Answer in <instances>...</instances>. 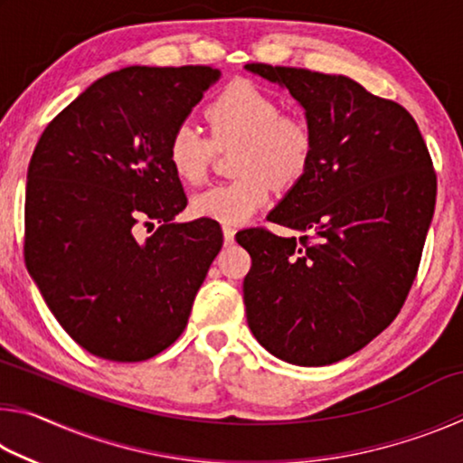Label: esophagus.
I'll return each instance as SVG.
<instances>
[{
    "label": "esophagus",
    "mask_w": 463,
    "mask_h": 463,
    "mask_svg": "<svg viewBox=\"0 0 463 463\" xmlns=\"http://www.w3.org/2000/svg\"><path fill=\"white\" fill-rule=\"evenodd\" d=\"M234 232H237V231H234L232 226H229V224H224V226H222V234H224V245H232V242H234Z\"/></svg>",
    "instance_id": "34e87169"
}]
</instances>
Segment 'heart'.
Returning <instances> with one entry per match:
<instances>
[{
  "label": "heart",
  "instance_id": "heart-1",
  "mask_svg": "<svg viewBox=\"0 0 463 463\" xmlns=\"http://www.w3.org/2000/svg\"><path fill=\"white\" fill-rule=\"evenodd\" d=\"M210 138L190 122L177 124L167 140L174 174L198 185L208 177L214 146L237 145V179L198 192L190 202L194 216L224 224L249 221L269 200L271 185H296L315 155V128L307 116L281 112L279 99L260 85L237 80L203 109Z\"/></svg>",
  "mask_w": 463,
  "mask_h": 463
}]
</instances>
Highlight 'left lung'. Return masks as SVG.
<instances>
[{
  "mask_svg": "<svg viewBox=\"0 0 463 463\" xmlns=\"http://www.w3.org/2000/svg\"><path fill=\"white\" fill-rule=\"evenodd\" d=\"M307 109L315 155L268 221L237 232L250 333L281 362L315 367L354 355L398 317L435 213L437 175L406 108L345 75L249 62Z\"/></svg>",
  "mask_w": 463,
  "mask_h": 463,
  "instance_id": "obj_1",
  "label": "left lung"
}]
</instances>
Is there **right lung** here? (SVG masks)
I'll use <instances>...</instances> for the list:
<instances>
[{
    "label": "right lung",
    "mask_w": 463,
    "mask_h": 463,
    "mask_svg": "<svg viewBox=\"0 0 463 463\" xmlns=\"http://www.w3.org/2000/svg\"><path fill=\"white\" fill-rule=\"evenodd\" d=\"M221 77L210 65L124 67L91 83L38 138L24 260L59 325L91 355L145 362L184 333L222 247L187 206L167 140ZM157 231L137 237L140 225Z\"/></svg>",
    "instance_id": "right-lung-1"
}]
</instances>
